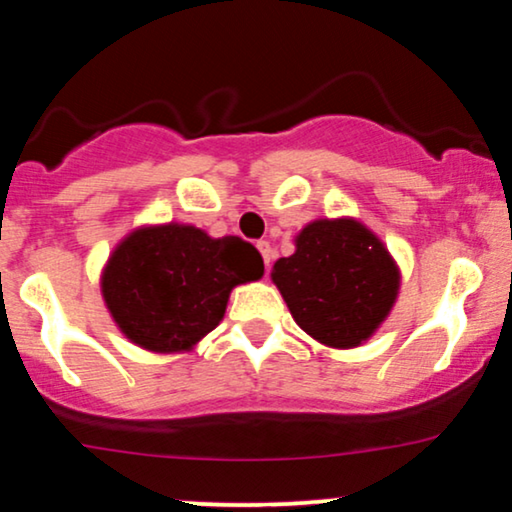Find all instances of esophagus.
I'll return each instance as SVG.
<instances>
[{
  "instance_id": "34e87169",
  "label": "esophagus",
  "mask_w": 512,
  "mask_h": 512,
  "mask_svg": "<svg viewBox=\"0 0 512 512\" xmlns=\"http://www.w3.org/2000/svg\"><path fill=\"white\" fill-rule=\"evenodd\" d=\"M257 250H260V255H262V260H264V267H272V260H274V250H272V245L267 243V240H260V243H257Z\"/></svg>"
}]
</instances>
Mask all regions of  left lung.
Segmentation results:
<instances>
[{
  "label": "left lung",
  "mask_w": 512,
  "mask_h": 512,
  "mask_svg": "<svg viewBox=\"0 0 512 512\" xmlns=\"http://www.w3.org/2000/svg\"><path fill=\"white\" fill-rule=\"evenodd\" d=\"M399 279L383 240L351 216L310 221L296 252L272 269L296 325L332 349L373 337L397 301Z\"/></svg>",
  "instance_id": "1"
}]
</instances>
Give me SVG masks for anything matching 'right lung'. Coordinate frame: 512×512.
<instances>
[{"label":"right lung","instance_id":"1","mask_svg":"<svg viewBox=\"0 0 512 512\" xmlns=\"http://www.w3.org/2000/svg\"><path fill=\"white\" fill-rule=\"evenodd\" d=\"M262 274L260 252L243 238L161 223L120 240L103 267L101 291L129 342L173 354L195 349L223 320L231 291Z\"/></svg>","mask_w":512,"mask_h":512}]
</instances>
